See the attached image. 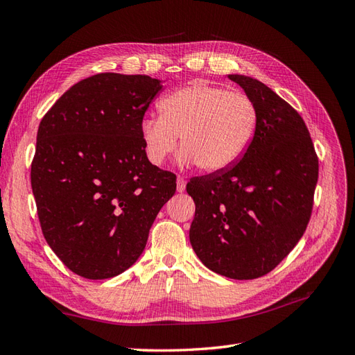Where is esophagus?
Instances as JSON below:
<instances>
[{"label": "esophagus", "instance_id": "esophagus-1", "mask_svg": "<svg viewBox=\"0 0 355 355\" xmlns=\"http://www.w3.org/2000/svg\"><path fill=\"white\" fill-rule=\"evenodd\" d=\"M176 184H178V192H184L185 191V188H187V180L184 179V178H180V176H178V179H176Z\"/></svg>", "mask_w": 355, "mask_h": 355}]
</instances>
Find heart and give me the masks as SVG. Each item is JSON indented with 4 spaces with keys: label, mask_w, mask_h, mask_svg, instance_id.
Returning a JSON list of instances; mask_svg holds the SVG:
<instances>
[{
    "label": "heart",
    "mask_w": 355,
    "mask_h": 355,
    "mask_svg": "<svg viewBox=\"0 0 355 355\" xmlns=\"http://www.w3.org/2000/svg\"><path fill=\"white\" fill-rule=\"evenodd\" d=\"M159 116L141 124L145 154L159 166L175 151L180 136V161L206 173H218L244 155L256 132L257 111L241 92L207 84H189L158 103Z\"/></svg>",
    "instance_id": "1"
}]
</instances>
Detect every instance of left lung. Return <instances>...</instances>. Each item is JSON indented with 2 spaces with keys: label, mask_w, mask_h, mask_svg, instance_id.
Returning a JSON list of instances; mask_svg holds the SVG:
<instances>
[{
  "label": "left lung",
  "mask_w": 355,
  "mask_h": 355,
  "mask_svg": "<svg viewBox=\"0 0 355 355\" xmlns=\"http://www.w3.org/2000/svg\"><path fill=\"white\" fill-rule=\"evenodd\" d=\"M228 78L253 101L256 132L239 163L188 182L196 202L189 241L213 272L253 280L272 271L304 235L318 158L302 116L286 101L259 80Z\"/></svg>",
  "instance_id": "8db88e82"
}]
</instances>
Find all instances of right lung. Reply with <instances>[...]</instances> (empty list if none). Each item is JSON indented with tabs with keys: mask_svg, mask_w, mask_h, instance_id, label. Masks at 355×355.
<instances>
[{
	"mask_svg": "<svg viewBox=\"0 0 355 355\" xmlns=\"http://www.w3.org/2000/svg\"><path fill=\"white\" fill-rule=\"evenodd\" d=\"M163 89L148 75L103 72L63 93L42 116L31 185L44 239L69 270L103 280L142 254L176 176L151 164L141 139Z\"/></svg>",
	"mask_w": 355,
	"mask_h": 355,
	"instance_id": "obj_1",
	"label": "right lung"
}]
</instances>
